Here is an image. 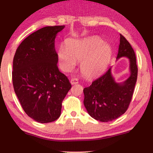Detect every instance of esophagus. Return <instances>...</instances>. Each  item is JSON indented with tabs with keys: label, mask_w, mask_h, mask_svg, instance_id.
<instances>
[{
	"label": "esophagus",
	"mask_w": 153,
	"mask_h": 153,
	"mask_svg": "<svg viewBox=\"0 0 153 153\" xmlns=\"http://www.w3.org/2000/svg\"><path fill=\"white\" fill-rule=\"evenodd\" d=\"M70 83H71V84H72V85L76 84V83H79L78 79H76V78H72V79H71V80H70Z\"/></svg>",
	"instance_id": "1"
}]
</instances>
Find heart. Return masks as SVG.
Wrapping results in <instances>:
<instances>
[{"label": "heart", "instance_id": "1", "mask_svg": "<svg viewBox=\"0 0 153 153\" xmlns=\"http://www.w3.org/2000/svg\"><path fill=\"white\" fill-rule=\"evenodd\" d=\"M111 55V48L99 37L77 40L70 39L66 47H60L58 57L66 71L74 68L76 62H81V71L88 78H93L105 70Z\"/></svg>", "mask_w": 153, "mask_h": 153}]
</instances>
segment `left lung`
I'll use <instances>...</instances> for the list:
<instances>
[{
    "label": "left lung",
    "instance_id": "left-lung-1",
    "mask_svg": "<svg viewBox=\"0 0 153 153\" xmlns=\"http://www.w3.org/2000/svg\"><path fill=\"white\" fill-rule=\"evenodd\" d=\"M117 59L127 57L129 60L130 76L123 83H116L111 74V67L103 75L83 89V104L92 118L101 122L118 118L127 110L132 98L137 80L138 68L134 49L129 42L120 35Z\"/></svg>",
    "mask_w": 153,
    "mask_h": 153
}]
</instances>
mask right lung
I'll use <instances>...</instances> for the list:
<instances>
[{
	"mask_svg": "<svg viewBox=\"0 0 153 153\" xmlns=\"http://www.w3.org/2000/svg\"><path fill=\"white\" fill-rule=\"evenodd\" d=\"M64 26H46L26 37L16 49L12 72L14 90L25 113L40 123L59 118L72 85L58 70L55 38Z\"/></svg>",
	"mask_w": 153,
	"mask_h": 153,
	"instance_id": "right-lung-1",
	"label": "right lung"
}]
</instances>
